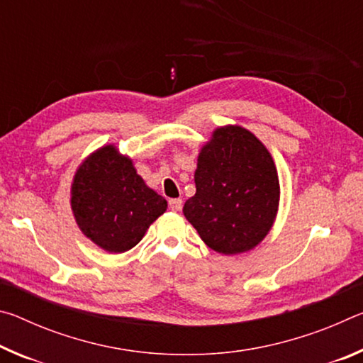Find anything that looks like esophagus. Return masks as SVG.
Masks as SVG:
<instances>
[{
    "label": "esophagus",
    "mask_w": 363,
    "mask_h": 363,
    "mask_svg": "<svg viewBox=\"0 0 363 363\" xmlns=\"http://www.w3.org/2000/svg\"><path fill=\"white\" fill-rule=\"evenodd\" d=\"M169 208L173 211H179L182 208V199H171L169 200Z\"/></svg>",
    "instance_id": "1"
}]
</instances>
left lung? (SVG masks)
<instances>
[{"instance_id": "1", "label": "left lung", "mask_w": 363, "mask_h": 363, "mask_svg": "<svg viewBox=\"0 0 363 363\" xmlns=\"http://www.w3.org/2000/svg\"><path fill=\"white\" fill-rule=\"evenodd\" d=\"M194 179L196 192L182 213L208 247L233 256L266 238L277 218L280 182L272 155L253 133L216 128L201 145Z\"/></svg>"}]
</instances>
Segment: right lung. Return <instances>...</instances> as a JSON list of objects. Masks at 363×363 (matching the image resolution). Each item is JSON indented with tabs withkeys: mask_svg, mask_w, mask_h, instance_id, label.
I'll return each mask as SVG.
<instances>
[{
	"mask_svg": "<svg viewBox=\"0 0 363 363\" xmlns=\"http://www.w3.org/2000/svg\"><path fill=\"white\" fill-rule=\"evenodd\" d=\"M70 206L78 229L107 253H125L167 211L162 195L147 186L133 160L115 144L89 153L75 171Z\"/></svg>",
	"mask_w": 363,
	"mask_h": 363,
	"instance_id": "add662e5",
	"label": "right lung"
}]
</instances>
